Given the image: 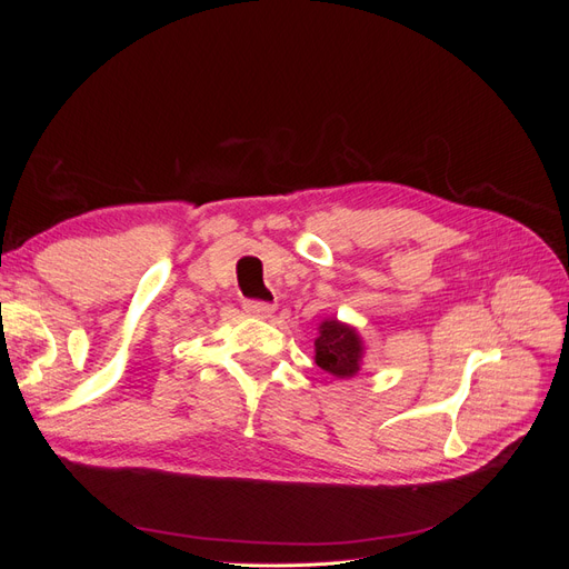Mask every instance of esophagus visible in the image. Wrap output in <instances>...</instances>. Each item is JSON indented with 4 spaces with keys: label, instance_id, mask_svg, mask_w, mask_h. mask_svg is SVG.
<instances>
[{
    "label": "esophagus",
    "instance_id": "obj_1",
    "mask_svg": "<svg viewBox=\"0 0 569 569\" xmlns=\"http://www.w3.org/2000/svg\"><path fill=\"white\" fill-rule=\"evenodd\" d=\"M244 311L247 313H251V316H268V313H272V303H268V301H258V299H244Z\"/></svg>",
    "mask_w": 569,
    "mask_h": 569
}]
</instances>
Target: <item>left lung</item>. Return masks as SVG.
Listing matches in <instances>:
<instances>
[{"mask_svg": "<svg viewBox=\"0 0 569 569\" xmlns=\"http://www.w3.org/2000/svg\"><path fill=\"white\" fill-rule=\"evenodd\" d=\"M360 339L356 330L337 320H327L320 325V337L316 339V363L337 377H351L358 372L360 363Z\"/></svg>", "mask_w": 569, "mask_h": 569, "instance_id": "1", "label": "left lung"}]
</instances>
